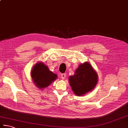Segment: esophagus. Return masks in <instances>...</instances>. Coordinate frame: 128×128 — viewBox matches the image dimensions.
Wrapping results in <instances>:
<instances>
[{"label":"esophagus","instance_id":"obj_1","mask_svg":"<svg viewBox=\"0 0 128 128\" xmlns=\"http://www.w3.org/2000/svg\"><path fill=\"white\" fill-rule=\"evenodd\" d=\"M66 73L62 74H61V78H62V79H64L65 78H66Z\"/></svg>","mask_w":128,"mask_h":128}]
</instances>
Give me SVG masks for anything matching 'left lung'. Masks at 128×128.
<instances>
[{
  "instance_id": "1",
  "label": "left lung",
  "mask_w": 128,
  "mask_h": 128,
  "mask_svg": "<svg viewBox=\"0 0 128 128\" xmlns=\"http://www.w3.org/2000/svg\"><path fill=\"white\" fill-rule=\"evenodd\" d=\"M98 75L88 62L80 64L74 75L70 76L69 82L72 90L78 96L92 91L98 82Z\"/></svg>"
}]
</instances>
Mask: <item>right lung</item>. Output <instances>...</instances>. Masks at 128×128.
I'll list each match as a JSON object with an SVG mask.
<instances>
[{
  "label": "right lung",
  "mask_w": 128,
  "mask_h": 128,
  "mask_svg": "<svg viewBox=\"0 0 128 128\" xmlns=\"http://www.w3.org/2000/svg\"><path fill=\"white\" fill-rule=\"evenodd\" d=\"M31 76L35 85L40 89L48 86L58 77L56 74L50 71L48 66L42 62H37L32 68Z\"/></svg>",
  "instance_id": "right-lung-1"
}]
</instances>
